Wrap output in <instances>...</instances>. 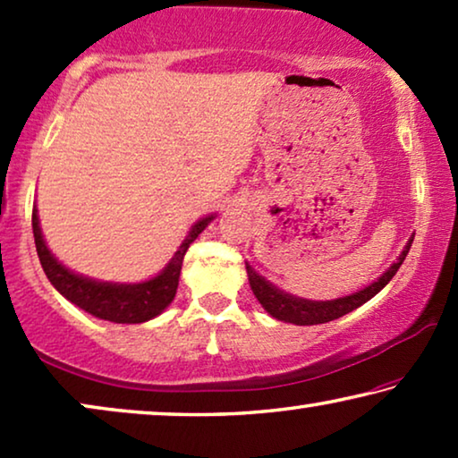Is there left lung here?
Segmentation results:
<instances>
[{
	"label": "left lung",
	"instance_id": "8db88e82",
	"mask_svg": "<svg viewBox=\"0 0 458 458\" xmlns=\"http://www.w3.org/2000/svg\"><path fill=\"white\" fill-rule=\"evenodd\" d=\"M412 240L406 243V248L403 250V254L398 256V260L387 268V271L381 275V277L371 284L365 290L352 293V296L346 298H337L331 300V302H310V300H302V298H293L290 293L279 292L277 287L268 284L260 277L259 273L254 271L252 267H248V279L250 285H252L254 296L259 298V302L265 306V310L268 315H273L275 318L285 323H293V325H318V323H327L334 321V318H340L348 312H352L354 309H359L365 302H369L375 293H379L384 287L390 284V279L396 275V271L403 265L406 254H409Z\"/></svg>",
	"mask_w": 458,
	"mask_h": 458
}]
</instances>
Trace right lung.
I'll use <instances>...</instances> for the list:
<instances>
[{
	"label": "right lung",
	"mask_w": 458,
	"mask_h": 458,
	"mask_svg": "<svg viewBox=\"0 0 458 458\" xmlns=\"http://www.w3.org/2000/svg\"><path fill=\"white\" fill-rule=\"evenodd\" d=\"M212 221V216H206L202 221L193 225V229L187 235V240L181 243L179 252L173 256L168 267L162 271L158 277L146 281V284L137 285H116V284H99L87 277H79L60 265L49 252L46 242L41 237L39 218L37 210H33V235L35 248L39 256L43 271L47 279L66 300L77 304L89 315L104 318L112 323H143L160 315L168 304L173 302L174 293H177L181 265H183V256L190 248V243L202 233L206 225Z\"/></svg>",
	"instance_id": "1"
}]
</instances>
